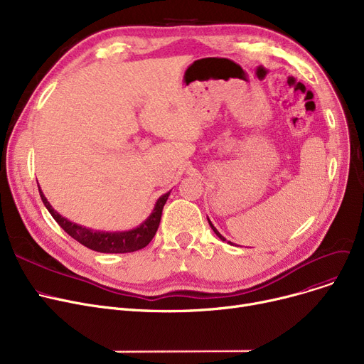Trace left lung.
<instances>
[{"mask_svg":"<svg viewBox=\"0 0 364 364\" xmlns=\"http://www.w3.org/2000/svg\"><path fill=\"white\" fill-rule=\"evenodd\" d=\"M208 223H209V225H211V228H213V230H214V233H215V235H217V236H218V237H220V239H221V240H224V242H225V239H224V237H223V236H221V235H220V233H218V230H217V228H215V227H214V225H213V223H211V220H209V218H208ZM228 243H230V245H232V242H228Z\"/></svg>","mask_w":364,"mask_h":364,"instance_id":"obj_1","label":"left lung"}]
</instances>
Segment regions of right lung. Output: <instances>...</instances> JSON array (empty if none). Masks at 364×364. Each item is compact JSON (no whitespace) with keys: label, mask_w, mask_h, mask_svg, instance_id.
Masks as SVG:
<instances>
[{"label":"right lung","mask_w":364,"mask_h":364,"mask_svg":"<svg viewBox=\"0 0 364 364\" xmlns=\"http://www.w3.org/2000/svg\"><path fill=\"white\" fill-rule=\"evenodd\" d=\"M38 190H40V196L48 209V213L53 215V218L57 221L63 230L73 237L76 242H80L81 245L90 247L92 251L103 252V254H127V252H134L143 250L144 246L150 243L153 236L156 235L158 227L161 223L162 217V209L164 205L166 203V199L169 196V192L161 196L155 205V209L153 213L149 215V218L140 224L137 228H132V230L128 232H97V230H91V228L82 227L80 224H75L69 221L68 218L62 217L59 213H55L44 193L41 192L40 186H38Z\"/></svg>","instance_id":"1"}]
</instances>
